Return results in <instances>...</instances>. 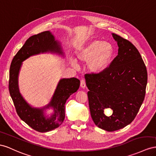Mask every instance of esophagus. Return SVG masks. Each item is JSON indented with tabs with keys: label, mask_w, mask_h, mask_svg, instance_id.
<instances>
[{
	"label": "esophagus",
	"mask_w": 156,
	"mask_h": 156,
	"mask_svg": "<svg viewBox=\"0 0 156 156\" xmlns=\"http://www.w3.org/2000/svg\"><path fill=\"white\" fill-rule=\"evenodd\" d=\"M81 87L82 88H85L86 87V83H85V81L84 79H81Z\"/></svg>",
	"instance_id": "34e87169"
}]
</instances>
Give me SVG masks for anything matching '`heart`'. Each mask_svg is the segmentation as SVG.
Masks as SVG:
<instances>
[{"label":"heart","instance_id":"1","mask_svg":"<svg viewBox=\"0 0 156 156\" xmlns=\"http://www.w3.org/2000/svg\"><path fill=\"white\" fill-rule=\"evenodd\" d=\"M114 55V46L110 42L95 39L80 48L77 57L79 62L88 63L87 68L90 72L100 73L108 69ZM71 62L77 66L76 61Z\"/></svg>","mask_w":156,"mask_h":156}]
</instances>
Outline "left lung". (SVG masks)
Here are the masks:
<instances>
[{
    "label": "left lung",
    "instance_id": "left-lung-1",
    "mask_svg": "<svg viewBox=\"0 0 156 156\" xmlns=\"http://www.w3.org/2000/svg\"><path fill=\"white\" fill-rule=\"evenodd\" d=\"M118 54L102 73L90 74L86 79L92 119L99 128L115 131L130 124L144 101L148 75L137 48L115 33ZM107 109L111 116L105 115Z\"/></svg>",
    "mask_w": 156,
    "mask_h": 156
}]
</instances>
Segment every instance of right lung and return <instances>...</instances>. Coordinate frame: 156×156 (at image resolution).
I'll return each mask as SVG.
<instances>
[{
	"mask_svg": "<svg viewBox=\"0 0 156 156\" xmlns=\"http://www.w3.org/2000/svg\"><path fill=\"white\" fill-rule=\"evenodd\" d=\"M43 53L65 56L60 43L50 31L33 35L26 41L12 61L9 77V92L17 113L29 127L41 133L55 129L63 123L66 100L77 91L80 86V81L77 78H63L59 81L51 100L45 106L34 108L27 103L19 89L18 76L21 67L26 59ZM50 108L53 109V113L50 116L45 115V109Z\"/></svg>",
	"mask_w": 156,
	"mask_h": 156,
	"instance_id": "1",
	"label": "right lung"
}]
</instances>
